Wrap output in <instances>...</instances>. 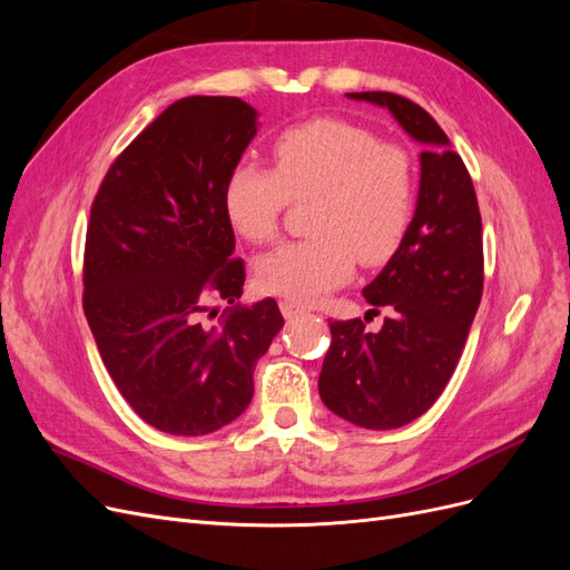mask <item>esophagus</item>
<instances>
[{
	"label": "esophagus",
	"mask_w": 570,
	"mask_h": 570,
	"mask_svg": "<svg viewBox=\"0 0 570 570\" xmlns=\"http://www.w3.org/2000/svg\"><path fill=\"white\" fill-rule=\"evenodd\" d=\"M281 312H283L285 318H295V316L306 312V306L302 302H297V299H283L281 302Z\"/></svg>",
	"instance_id": "obj_1"
}]
</instances>
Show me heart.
Returning <instances> with one entry per match:
<instances>
[{
	"label": "heart",
	"instance_id": "heart-1",
	"mask_svg": "<svg viewBox=\"0 0 570 570\" xmlns=\"http://www.w3.org/2000/svg\"><path fill=\"white\" fill-rule=\"evenodd\" d=\"M275 170L239 161L223 187L230 226L252 245L281 233L289 202L314 199V237L283 245L256 266L264 289L314 299L350 281L354 262L383 266L400 252L416 212V161L371 128L314 118L283 130L271 147Z\"/></svg>",
	"mask_w": 570,
	"mask_h": 570
}]
</instances>
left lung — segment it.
Instances as JSON below:
<instances>
[{"label": "left lung", "instance_id": "obj_1", "mask_svg": "<svg viewBox=\"0 0 570 570\" xmlns=\"http://www.w3.org/2000/svg\"><path fill=\"white\" fill-rule=\"evenodd\" d=\"M387 107L423 145L421 187L409 235L364 287L366 318L331 321L318 392L340 419L368 430L411 423L438 402L459 364L482 297V220L469 168L416 101L394 92H350ZM386 312L384 327L365 323Z\"/></svg>", "mask_w": 570, "mask_h": 570}]
</instances>
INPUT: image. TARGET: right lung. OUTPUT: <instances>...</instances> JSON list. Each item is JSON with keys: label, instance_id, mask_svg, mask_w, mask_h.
<instances>
[{"label": "right lung", "instance_id": "obj_1", "mask_svg": "<svg viewBox=\"0 0 570 570\" xmlns=\"http://www.w3.org/2000/svg\"><path fill=\"white\" fill-rule=\"evenodd\" d=\"M254 135L243 99H178L118 154L90 209L85 318L118 392L168 435L235 421L285 323L271 297L237 304L245 262L233 258L223 187Z\"/></svg>", "mask_w": 570, "mask_h": 570}]
</instances>
